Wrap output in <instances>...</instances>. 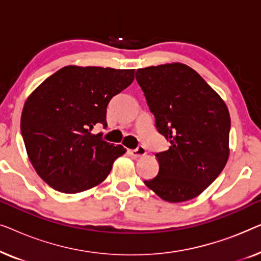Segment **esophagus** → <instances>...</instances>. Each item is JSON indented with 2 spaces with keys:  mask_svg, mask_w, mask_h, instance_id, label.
I'll use <instances>...</instances> for the list:
<instances>
[{
  "mask_svg": "<svg viewBox=\"0 0 261 261\" xmlns=\"http://www.w3.org/2000/svg\"><path fill=\"white\" fill-rule=\"evenodd\" d=\"M147 151H146L145 147H142V146H139L137 149H132L129 151V154L133 156L134 159H138V158H141V156H144Z\"/></svg>",
  "mask_w": 261,
  "mask_h": 261,
  "instance_id": "esophagus-1",
  "label": "esophagus"
}]
</instances>
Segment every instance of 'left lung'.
<instances>
[{"label":"left lung","mask_w":261,"mask_h":261,"mask_svg":"<svg viewBox=\"0 0 261 261\" xmlns=\"http://www.w3.org/2000/svg\"><path fill=\"white\" fill-rule=\"evenodd\" d=\"M155 128L171 146L156 153L159 172L146 187L170 203L201 195L219 177L229 156L230 116L221 96L181 63L138 69Z\"/></svg>","instance_id":"left-lung-1"}]
</instances>
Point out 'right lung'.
Masks as SVG:
<instances>
[{
  "label": "right lung",
  "mask_w": 261,
  "mask_h": 261,
  "mask_svg": "<svg viewBox=\"0 0 261 261\" xmlns=\"http://www.w3.org/2000/svg\"><path fill=\"white\" fill-rule=\"evenodd\" d=\"M134 71L69 65L28 96L21 133L28 158L46 184L63 194H78L108 177L126 149L90 130L97 123L107 126V107L132 84Z\"/></svg>",
  "instance_id": "1"
}]
</instances>
